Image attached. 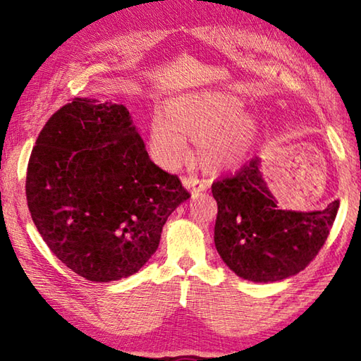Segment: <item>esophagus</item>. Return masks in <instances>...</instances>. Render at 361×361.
Instances as JSON below:
<instances>
[{
	"label": "esophagus",
	"mask_w": 361,
	"mask_h": 361,
	"mask_svg": "<svg viewBox=\"0 0 361 361\" xmlns=\"http://www.w3.org/2000/svg\"><path fill=\"white\" fill-rule=\"evenodd\" d=\"M185 186L190 189L192 195H197L202 190L208 189V181L206 180H198L197 176H189V178H185Z\"/></svg>",
	"instance_id": "1"
}]
</instances>
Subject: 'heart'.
Segmentation results:
<instances>
[{"label": "heart", "mask_w": 361, "mask_h": 361, "mask_svg": "<svg viewBox=\"0 0 361 361\" xmlns=\"http://www.w3.org/2000/svg\"><path fill=\"white\" fill-rule=\"evenodd\" d=\"M239 97L206 91L171 99L164 116L152 119L149 150L153 161L172 171L189 159V137L200 142V157L209 171H225L237 166L247 155L257 133V122L242 113Z\"/></svg>", "instance_id": "b5f03b06"}]
</instances>
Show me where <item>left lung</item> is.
<instances>
[{"label": "left lung", "mask_w": 361, "mask_h": 361, "mask_svg": "<svg viewBox=\"0 0 361 361\" xmlns=\"http://www.w3.org/2000/svg\"><path fill=\"white\" fill-rule=\"evenodd\" d=\"M219 211L214 242L224 262L243 279L274 282L302 271L319 250L340 208L329 203L313 212L282 211L259 172V158L212 183Z\"/></svg>", "instance_id": "obj_1"}]
</instances>
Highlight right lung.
<instances>
[{
    "mask_svg": "<svg viewBox=\"0 0 361 361\" xmlns=\"http://www.w3.org/2000/svg\"><path fill=\"white\" fill-rule=\"evenodd\" d=\"M190 197L149 158L124 105L74 97L46 122L30 153L27 208L49 250L82 278L118 281L157 251Z\"/></svg>",
    "mask_w": 361,
    "mask_h": 361,
    "instance_id": "obj_1",
    "label": "right lung"
}]
</instances>
